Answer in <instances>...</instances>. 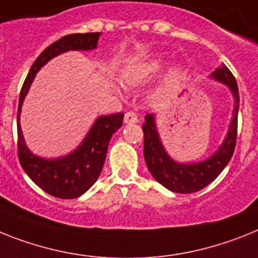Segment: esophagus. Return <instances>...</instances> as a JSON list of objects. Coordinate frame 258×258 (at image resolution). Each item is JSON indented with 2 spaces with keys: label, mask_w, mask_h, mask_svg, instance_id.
<instances>
[{
  "label": "esophagus",
  "mask_w": 258,
  "mask_h": 258,
  "mask_svg": "<svg viewBox=\"0 0 258 258\" xmlns=\"http://www.w3.org/2000/svg\"><path fill=\"white\" fill-rule=\"evenodd\" d=\"M139 120L138 119V115H136L134 111H127L124 114V122L125 123H136Z\"/></svg>",
  "instance_id": "1"
}]
</instances>
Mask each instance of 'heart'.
<instances>
[{"mask_svg":"<svg viewBox=\"0 0 258 258\" xmlns=\"http://www.w3.org/2000/svg\"><path fill=\"white\" fill-rule=\"evenodd\" d=\"M160 68L159 61L153 62H144L140 66L130 67L123 72V81L127 85H138L146 79H148L149 76L157 72Z\"/></svg>","mask_w":258,"mask_h":258,"instance_id":"heart-1","label":"heart"}]
</instances>
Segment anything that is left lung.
Listing matches in <instances>:
<instances>
[{
  "instance_id": "8db88e82",
  "label": "left lung",
  "mask_w": 258,
  "mask_h": 258,
  "mask_svg": "<svg viewBox=\"0 0 258 258\" xmlns=\"http://www.w3.org/2000/svg\"><path fill=\"white\" fill-rule=\"evenodd\" d=\"M213 77L224 82L232 90L235 97V111L226 140L210 159L198 164H178L173 161L162 148L156 131L155 118L152 114H147L146 122L143 123L144 159L147 166L153 178L170 191L189 194L202 190L219 176L235 152L236 138H237V112L240 105L237 82L232 72L224 64L216 69L213 73Z\"/></svg>"
}]
</instances>
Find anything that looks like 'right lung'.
I'll return each instance as SVG.
<instances>
[{
  "label": "right lung",
  "instance_id": "right-lung-1",
  "mask_svg": "<svg viewBox=\"0 0 258 258\" xmlns=\"http://www.w3.org/2000/svg\"><path fill=\"white\" fill-rule=\"evenodd\" d=\"M99 32L69 34L48 45L38 56L30 68L19 94L17 112V133H18V159L23 170L30 178L49 196L61 199H72L88 191L98 178L103 168L107 147L112 134L123 124V112L99 116L92 130L86 135L81 146L71 155L56 160H44L30 152L23 140L19 114L26 93L31 85L36 72L49 59L69 49H93L97 47Z\"/></svg>",
  "mask_w": 258,
  "mask_h": 258
}]
</instances>
